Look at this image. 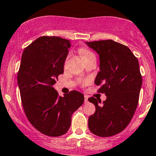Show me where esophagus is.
<instances>
[{"mask_svg":"<svg viewBox=\"0 0 156 156\" xmlns=\"http://www.w3.org/2000/svg\"><path fill=\"white\" fill-rule=\"evenodd\" d=\"M84 98H85L84 102H85V104H86V103L88 102V97H87V96H86V95H85V96H84Z\"/></svg>","mask_w":156,"mask_h":156,"instance_id":"1","label":"esophagus"}]
</instances>
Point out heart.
<instances>
[{"label": "heart", "instance_id": "obj_1", "mask_svg": "<svg viewBox=\"0 0 156 156\" xmlns=\"http://www.w3.org/2000/svg\"><path fill=\"white\" fill-rule=\"evenodd\" d=\"M80 53L81 54L82 57H83V60L86 61L87 60V59L90 58L91 57H94V54L91 51H90L89 49H86V48H82V49H80ZM86 82H83V83H86Z\"/></svg>", "mask_w": 156, "mask_h": 156}]
</instances>
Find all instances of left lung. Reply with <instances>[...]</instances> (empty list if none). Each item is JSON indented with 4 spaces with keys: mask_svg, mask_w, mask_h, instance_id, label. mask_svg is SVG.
<instances>
[{
    "mask_svg": "<svg viewBox=\"0 0 156 156\" xmlns=\"http://www.w3.org/2000/svg\"><path fill=\"white\" fill-rule=\"evenodd\" d=\"M100 58V72L94 84L100 86L106 101L91 97L95 113L89 118V128L99 137L119 134L128 126L139 101L142 76L139 63L129 48L112 40L86 42Z\"/></svg>",
    "mask_w": 156,
    "mask_h": 156,
    "instance_id": "obj_1",
    "label": "left lung"
}]
</instances>
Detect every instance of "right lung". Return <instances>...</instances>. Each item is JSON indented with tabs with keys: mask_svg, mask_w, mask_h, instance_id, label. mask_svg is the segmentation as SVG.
Wrapping results in <instances>:
<instances>
[{
	"mask_svg": "<svg viewBox=\"0 0 156 156\" xmlns=\"http://www.w3.org/2000/svg\"><path fill=\"white\" fill-rule=\"evenodd\" d=\"M70 47V41L43 36L24 50L18 72L22 107L28 121L37 131L59 137L68 131L73 112L83 104L84 95L71 91L64 97L53 88Z\"/></svg>",
	"mask_w": 156,
	"mask_h": 156,
	"instance_id": "add662e5",
	"label": "right lung"
}]
</instances>
